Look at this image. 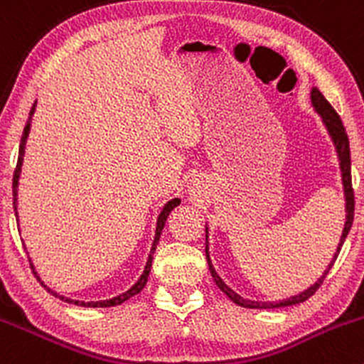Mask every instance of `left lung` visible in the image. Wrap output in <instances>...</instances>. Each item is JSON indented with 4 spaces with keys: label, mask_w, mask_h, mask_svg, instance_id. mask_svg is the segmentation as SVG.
<instances>
[{
    "label": "left lung",
    "mask_w": 364,
    "mask_h": 364,
    "mask_svg": "<svg viewBox=\"0 0 364 364\" xmlns=\"http://www.w3.org/2000/svg\"><path fill=\"white\" fill-rule=\"evenodd\" d=\"M311 101H312V106L314 109H316L317 114L321 117V120H323L324 127H326L328 134H330L331 141H333L335 144V150H336V156H338V166H340V172H342V185H343V197H346V225H343V232H342V237H340V242H338V247H336V252L333 255V258H331L330 265H328V269L324 270L323 275H321L319 279H317L316 282L311 286V288L304 289L301 293L294 294V296H289L286 298V300H279V301H255V300H247V298H242L240 294H237L233 289L230 288L228 284H225L223 279L218 275L216 270H214L213 267V262H211V256H209V242H208V227H205V258H208V265H209V270H211V275L214 279V282H216L218 288L221 289L225 294H227L228 298L233 301V304L240 305V307H246V309H279V307H289V305H296V304H301V301L309 300V298L312 296L314 293L319 289V286L323 284L324 277H326L328 272H330V269L333 267L336 256H338L340 250H342L343 242H346L347 235H349V230L350 227H353V220H354V192H353V178H350V148H349V137H347V132H346V127H343L342 120H340L338 113L335 112L333 106L330 105V102L324 99V95L321 94L319 90L314 87L311 90Z\"/></svg>",
    "instance_id": "8db88e82"
}]
</instances>
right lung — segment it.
Returning <instances> with one entry per match:
<instances>
[{
    "instance_id": "right-lung-1",
    "label": "right lung",
    "mask_w": 364,
    "mask_h": 364,
    "mask_svg": "<svg viewBox=\"0 0 364 364\" xmlns=\"http://www.w3.org/2000/svg\"><path fill=\"white\" fill-rule=\"evenodd\" d=\"M34 109H36V102L33 105V108H31L29 112V120L28 124H26L24 127V132H22V139H21V146H18V160H17V167H15V172H14V209H15V216H17V221H18V213H17V195H18V179H21V172H22V164H24V153H26V143H28V137H29V131H31V118H33L34 114ZM181 204V198H171L169 202H167L166 205H164V209L160 211L159 218H156V228H155V239H153V244H151V250H150V255H148V259H146V265H144V270L143 274H141V277L137 279L136 282H134L132 288H129L127 291L118 294V296H113L109 298V300H101V301H80V300H73V298H68V296H63V294L52 291L50 288H48L47 284H45L43 281L40 279V275H38L36 270H34V265L31 263V267H33V272L34 275L38 277V281L41 282V286H43L45 289H47L48 293H52L53 296L59 298V300L63 301H68V304H75L78 305V307H114V305H122L125 300H129V298H132L134 294H137L141 291V289L146 286V281H148V275H150V270H151V259H153V252L156 250V244H159V239H160V233L164 230V225H166L167 221V216H169V213L172 211L174 208H178V205ZM31 262V259H29Z\"/></svg>"
}]
</instances>
